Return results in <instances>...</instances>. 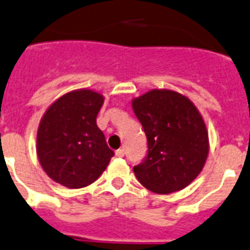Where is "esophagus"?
<instances>
[{
	"mask_svg": "<svg viewBox=\"0 0 250 250\" xmlns=\"http://www.w3.org/2000/svg\"><path fill=\"white\" fill-rule=\"evenodd\" d=\"M125 151H124V148H119L117 151H116V156H119V158H123Z\"/></svg>",
	"mask_w": 250,
	"mask_h": 250,
	"instance_id": "obj_1",
	"label": "esophagus"
}]
</instances>
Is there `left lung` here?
<instances>
[{
	"instance_id": "left-lung-1",
	"label": "left lung",
	"mask_w": 250,
	"mask_h": 250,
	"mask_svg": "<svg viewBox=\"0 0 250 250\" xmlns=\"http://www.w3.org/2000/svg\"><path fill=\"white\" fill-rule=\"evenodd\" d=\"M147 137L145 162L135 177L148 190L169 194L187 188L201 173L208 155V131L193 102L167 88H154L131 100Z\"/></svg>"
}]
</instances>
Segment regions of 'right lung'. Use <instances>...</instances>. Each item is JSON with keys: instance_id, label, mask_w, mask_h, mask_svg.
Wrapping results in <instances>:
<instances>
[{"instance_id": "1", "label": "right lung", "mask_w": 250, "mask_h": 250, "mask_svg": "<svg viewBox=\"0 0 250 250\" xmlns=\"http://www.w3.org/2000/svg\"><path fill=\"white\" fill-rule=\"evenodd\" d=\"M104 96L79 88L60 96L42 115L36 135L39 163L55 183L69 189L88 187L111 162L96 116Z\"/></svg>"}]
</instances>
